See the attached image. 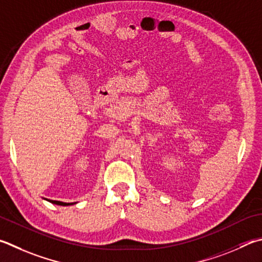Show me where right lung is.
Listing matches in <instances>:
<instances>
[{
  "label": "right lung",
  "instance_id": "right-lung-1",
  "mask_svg": "<svg viewBox=\"0 0 262 262\" xmlns=\"http://www.w3.org/2000/svg\"><path fill=\"white\" fill-rule=\"evenodd\" d=\"M48 202H50L52 204H56V205H60V206H69V205H73V204H77V203H63V202H58V201H50V199H48Z\"/></svg>",
  "mask_w": 262,
  "mask_h": 262
}]
</instances>
